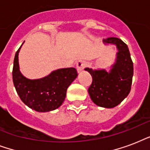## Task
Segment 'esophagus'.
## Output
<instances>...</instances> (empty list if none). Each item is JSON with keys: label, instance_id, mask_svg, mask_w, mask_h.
<instances>
[{"label": "esophagus", "instance_id": "34e87169", "mask_svg": "<svg viewBox=\"0 0 150 150\" xmlns=\"http://www.w3.org/2000/svg\"><path fill=\"white\" fill-rule=\"evenodd\" d=\"M86 62L83 61V60H79V61H77V63H76V68H77L78 72L82 71L86 67Z\"/></svg>", "mask_w": 150, "mask_h": 150}]
</instances>
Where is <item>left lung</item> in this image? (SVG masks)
<instances>
[{"label":"left lung","instance_id":"1","mask_svg":"<svg viewBox=\"0 0 150 150\" xmlns=\"http://www.w3.org/2000/svg\"><path fill=\"white\" fill-rule=\"evenodd\" d=\"M105 43L117 46L116 63L110 72L105 70H93L86 68L93 78L88 89L93 102L100 107L113 108L127 97L131 90L133 76V62L127 44L116 37L104 39Z\"/></svg>","mask_w":150,"mask_h":150}]
</instances>
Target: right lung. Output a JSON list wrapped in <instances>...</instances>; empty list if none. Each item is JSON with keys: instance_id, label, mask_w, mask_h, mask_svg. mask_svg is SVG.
<instances>
[{"instance_id": "add662e5", "label": "right lung", "mask_w": 150, "mask_h": 150, "mask_svg": "<svg viewBox=\"0 0 150 150\" xmlns=\"http://www.w3.org/2000/svg\"><path fill=\"white\" fill-rule=\"evenodd\" d=\"M22 47V46H21ZM14 59L12 79L18 95L29 108L38 112H47L58 108L65 99L67 89L76 79L75 68H61L40 79L30 80L21 74L18 52Z\"/></svg>"}]
</instances>
